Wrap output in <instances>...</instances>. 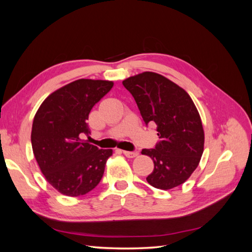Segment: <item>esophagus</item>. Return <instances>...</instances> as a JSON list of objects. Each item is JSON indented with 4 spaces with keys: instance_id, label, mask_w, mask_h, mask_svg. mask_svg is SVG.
<instances>
[{
    "instance_id": "obj_1",
    "label": "esophagus",
    "mask_w": 252,
    "mask_h": 252,
    "mask_svg": "<svg viewBox=\"0 0 252 252\" xmlns=\"http://www.w3.org/2000/svg\"><path fill=\"white\" fill-rule=\"evenodd\" d=\"M123 154L125 157H127L129 158H132L138 157L139 152L138 151H123Z\"/></svg>"
}]
</instances>
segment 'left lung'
<instances>
[{
  "mask_svg": "<svg viewBox=\"0 0 252 252\" xmlns=\"http://www.w3.org/2000/svg\"><path fill=\"white\" fill-rule=\"evenodd\" d=\"M146 124L156 123L159 142L143 149L155 164L146 178L155 188L169 190L185 183L199 165L204 151V129L191 97L164 75L145 71L123 81Z\"/></svg>",
  "mask_w": 252,
  "mask_h": 252,
  "instance_id": "obj_1",
  "label": "left lung"
}]
</instances>
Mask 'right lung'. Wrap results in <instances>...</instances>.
Returning <instances> with one entry per match:
<instances>
[{
	"label": "right lung",
	"instance_id": "1",
	"mask_svg": "<svg viewBox=\"0 0 252 252\" xmlns=\"http://www.w3.org/2000/svg\"><path fill=\"white\" fill-rule=\"evenodd\" d=\"M113 87L112 81L80 79L49 94L37 109L32 129L34 158L60 193L80 196L100 183L112 149H98L81 139L94 106Z\"/></svg>",
	"mask_w": 252,
	"mask_h": 252
}]
</instances>
